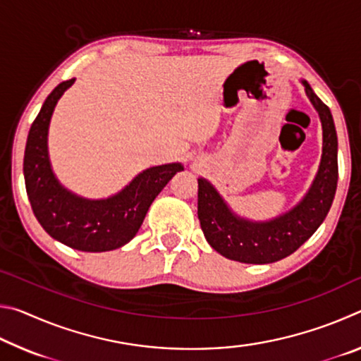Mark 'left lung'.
Here are the masks:
<instances>
[{"instance_id": "1", "label": "left lung", "mask_w": 361, "mask_h": 361, "mask_svg": "<svg viewBox=\"0 0 361 361\" xmlns=\"http://www.w3.org/2000/svg\"><path fill=\"white\" fill-rule=\"evenodd\" d=\"M305 94L319 111L323 154L319 173L301 204L272 221L253 223L235 216L209 181L199 178L197 216L207 242L226 258L267 264L283 259L302 245L326 218L338 186V135L329 108L302 81Z\"/></svg>"}]
</instances>
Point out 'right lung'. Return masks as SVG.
<instances>
[{"label": "right lung", "mask_w": 361, "mask_h": 361, "mask_svg": "<svg viewBox=\"0 0 361 361\" xmlns=\"http://www.w3.org/2000/svg\"><path fill=\"white\" fill-rule=\"evenodd\" d=\"M75 79L60 82L30 127L23 175L36 219L49 235L81 252H108L130 242L142 226L149 205L164 186L181 172V164L151 167L133 178L119 194L89 200L60 186L47 157V129L54 108Z\"/></svg>", "instance_id": "obj_1"}]
</instances>
